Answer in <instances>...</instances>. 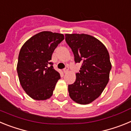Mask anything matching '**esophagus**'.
Wrapping results in <instances>:
<instances>
[{
	"mask_svg": "<svg viewBox=\"0 0 131 131\" xmlns=\"http://www.w3.org/2000/svg\"><path fill=\"white\" fill-rule=\"evenodd\" d=\"M68 71H69V68H68V66H67L66 68H65L64 69H63V72H64L65 73H67V72H68Z\"/></svg>",
	"mask_w": 131,
	"mask_h": 131,
	"instance_id": "34e87169",
	"label": "esophagus"
}]
</instances>
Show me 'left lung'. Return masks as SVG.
Here are the masks:
<instances>
[{"label":"left lung","mask_w":131,"mask_h":131,"mask_svg":"<svg viewBox=\"0 0 131 131\" xmlns=\"http://www.w3.org/2000/svg\"><path fill=\"white\" fill-rule=\"evenodd\" d=\"M76 63H81L76 80L68 85L70 98L79 104H89L101 95L110 79L112 63L104 45L86 34H66Z\"/></svg>","instance_id":"obj_1"}]
</instances>
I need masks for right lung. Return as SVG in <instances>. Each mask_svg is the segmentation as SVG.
<instances>
[{"label":"right lung","mask_w":131,"mask_h":131,"mask_svg":"<svg viewBox=\"0 0 131 131\" xmlns=\"http://www.w3.org/2000/svg\"><path fill=\"white\" fill-rule=\"evenodd\" d=\"M63 39L61 33L42 31L31 37L21 48L17 72L21 86L33 100H46L52 96L60 75L50 61Z\"/></svg>","instance_id":"obj_1"}]
</instances>
